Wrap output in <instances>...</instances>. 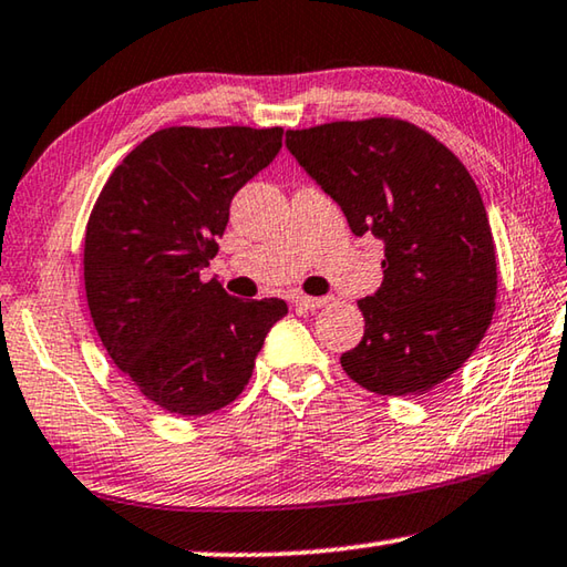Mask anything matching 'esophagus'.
<instances>
[{"mask_svg": "<svg viewBox=\"0 0 567 567\" xmlns=\"http://www.w3.org/2000/svg\"><path fill=\"white\" fill-rule=\"evenodd\" d=\"M295 307L297 310H318L324 302H328V297H310V295H297L295 297Z\"/></svg>", "mask_w": 567, "mask_h": 567, "instance_id": "34e87169", "label": "esophagus"}]
</instances>
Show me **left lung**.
Here are the masks:
<instances>
[{"label":"left lung","mask_w":567,"mask_h":567,"mask_svg":"<svg viewBox=\"0 0 567 567\" xmlns=\"http://www.w3.org/2000/svg\"><path fill=\"white\" fill-rule=\"evenodd\" d=\"M285 145L354 235L385 245V280L358 302L364 334L342 370L378 395L433 390L475 352L495 310V245L470 172L392 117L287 130Z\"/></svg>","instance_id":"obj_1"}]
</instances>
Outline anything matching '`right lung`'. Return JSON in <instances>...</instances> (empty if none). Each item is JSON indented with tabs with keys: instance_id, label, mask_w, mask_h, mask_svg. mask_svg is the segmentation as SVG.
Returning <instances> with one entry per match:
<instances>
[{
	"instance_id": "1",
	"label": "right lung",
	"mask_w": 567,
	"mask_h": 567,
	"mask_svg": "<svg viewBox=\"0 0 567 567\" xmlns=\"http://www.w3.org/2000/svg\"><path fill=\"white\" fill-rule=\"evenodd\" d=\"M282 147V130L167 127L112 172L84 237V290L114 364L177 415H207L252 378L277 297L239 300L199 280L229 203Z\"/></svg>"
}]
</instances>
